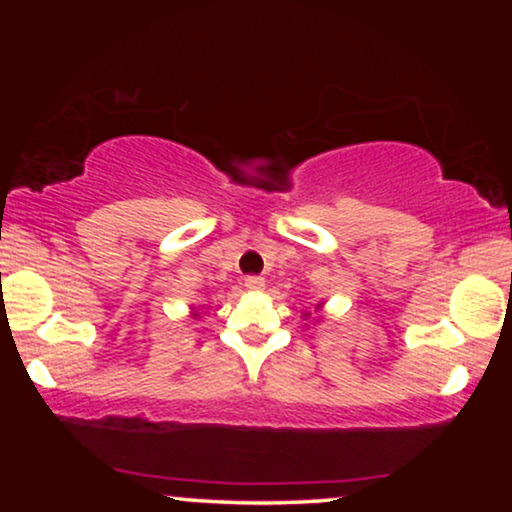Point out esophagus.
<instances>
[{
	"label": "esophagus",
	"instance_id": "obj_1",
	"mask_svg": "<svg viewBox=\"0 0 512 512\" xmlns=\"http://www.w3.org/2000/svg\"><path fill=\"white\" fill-rule=\"evenodd\" d=\"M244 286H247L249 291H263L265 289V279L258 277V275H249L244 279Z\"/></svg>",
	"mask_w": 512,
	"mask_h": 512
}]
</instances>
